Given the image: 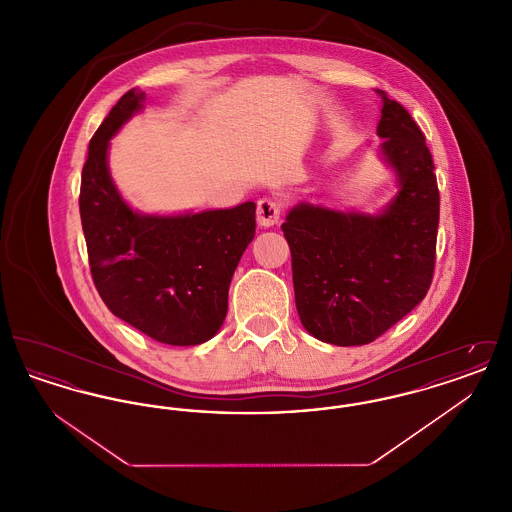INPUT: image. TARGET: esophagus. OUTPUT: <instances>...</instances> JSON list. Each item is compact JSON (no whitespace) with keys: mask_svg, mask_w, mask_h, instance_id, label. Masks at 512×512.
Masks as SVG:
<instances>
[{"mask_svg":"<svg viewBox=\"0 0 512 512\" xmlns=\"http://www.w3.org/2000/svg\"><path fill=\"white\" fill-rule=\"evenodd\" d=\"M280 211H282V207H280V203L276 199L263 197L257 203V222L261 226H265V228H270V226H274L280 220Z\"/></svg>","mask_w":512,"mask_h":512,"instance_id":"34e87169","label":"esophagus"}]
</instances>
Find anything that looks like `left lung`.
<instances>
[{"instance_id":"1","label":"left lung","mask_w":512,"mask_h":512,"mask_svg":"<svg viewBox=\"0 0 512 512\" xmlns=\"http://www.w3.org/2000/svg\"><path fill=\"white\" fill-rule=\"evenodd\" d=\"M376 92L382 98L378 157L395 174L397 194L378 213L301 201L282 224L301 324L340 347L370 343L409 315L428 292L436 263L432 153L409 111Z\"/></svg>"}]
</instances>
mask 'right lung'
Returning <instances> with one entry per match:
<instances>
[{
	"instance_id": "1",
	"label": "right lung",
	"mask_w": 512,
	"mask_h": 512,
	"mask_svg": "<svg viewBox=\"0 0 512 512\" xmlns=\"http://www.w3.org/2000/svg\"><path fill=\"white\" fill-rule=\"evenodd\" d=\"M144 101L138 88L126 92L90 140L78 199L90 270L115 317L161 343L199 345L226 318L230 280L255 236V203L180 215L132 209L107 155Z\"/></svg>"
}]
</instances>
